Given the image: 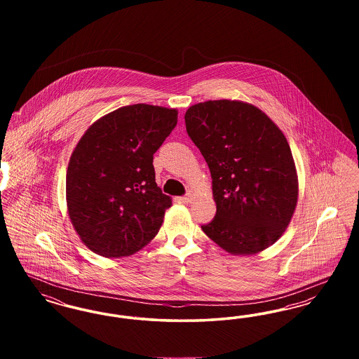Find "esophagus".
Listing matches in <instances>:
<instances>
[{
	"label": "esophagus",
	"mask_w": 359,
	"mask_h": 359,
	"mask_svg": "<svg viewBox=\"0 0 359 359\" xmlns=\"http://www.w3.org/2000/svg\"><path fill=\"white\" fill-rule=\"evenodd\" d=\"M180 201H182V203L188 205V203H191V201H192V195L188 192L187 195H184V196L180 198Z\"/></svg>",
	"instance_id": "esophagus-1"
}]
</instances>
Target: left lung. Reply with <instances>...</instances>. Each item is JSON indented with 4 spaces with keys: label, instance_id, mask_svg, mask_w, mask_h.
<instances>
[{
    "label": "left lung",
    "instance_id": "1",
    "mask_svg": "<svg viewBox=\"0 0 359 359\" xmlns=\"http://www.w3.org/2000/svg\"><path fill=\"white\" fill-rule=\"evenodd\" d=\"M212 177L217 214L205 234L231 255H255L285 231L297 203V176L283 132L256 106L194 104L184 116Z\"/></svg>",
    "mask_w": 359,
    "mask_h": 359
}]
</instances>
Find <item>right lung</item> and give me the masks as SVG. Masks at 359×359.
<instances>
[{"label":"right lung","mask_w":359,"mask_h":359,"mask_svg":"<svg viewBox=\"0 0 359 359\" xmlns=\"http://www.w3.org/2000/svg\"><path fill=\"white\" fill-rule=\"evenodd\" d=\"M177 111L137 103L94 122L69 158V218L86 246L103 257L133 255L158 233L171 198L157 187L154 154Z\"/></svg>","instance_id":"1"}]
</instances>
